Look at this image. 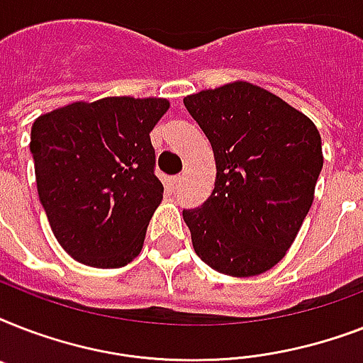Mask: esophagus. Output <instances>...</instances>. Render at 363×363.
Wrapping results in <instances>:
<instances>
[{
    "label": "esophagus",
    "mask_w": 363,
    "mask_h": 363,
    "mask_svg": "<svg viewBox=\"0 0 363 363\" xmlns=\"http://www.w3.org/2000/svg\"><path fill=\"white\" fill-rule=\"evenodd\" d=\"M169 182H171V186H173V188H177V186H179V184H181V182H182V175H175V177H171V179H169Z\"/></svg>",
    "instance_id": "1"
}]
</instances>
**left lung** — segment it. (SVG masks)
Instances as JSON below:
<instances>
[{
	"label": "left lung",
	"instance_id": "obj_1",
	"mask_svg": "<svg viewBox=\"0 0 363 363\" xmlns=\"http://www.w3.org/2000/svg\"><path fill=\"white\" fill-rule=\"evenodd\" d=\"M209 139L215 190L198 209H184L194 250L230 277L271 269L292 247L320 175V133L309 116L247 81L184 98Z\"/></svg>",
	"mask_w": 363,
	"mask_h": 363
}]
</instances>
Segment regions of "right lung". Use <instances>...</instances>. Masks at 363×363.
Masks as SVG:
<instances>
[{
    "instance_id": "1",
    "label": "right lung",
    "mask_w": 363,
    "mask_h": 363,
    "mask_svg": "<svg viewBox=\"0 0 363 363\" xmlns=\"http://www.w3.org/2000/svg\"><path fill=\"white\" fill-rule=\"evenodd\" d=\"M167 109L164 98L116 96L75 101L33 122L37 192L73 259L115 269L141 252L164 198L150 131Z\"/></svg>"
}]
</instances>
